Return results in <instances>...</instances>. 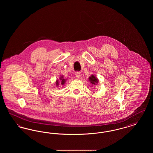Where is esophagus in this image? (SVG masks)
Listing matches in <instances>:
<instances>
[{
    "label": "esophagus",
    "mask_w": 153,
    "mask_h": 153,
    "mask_svg": "<svg viewBox=\"0 0 153 153\" xmlns=\"http://www.w3.org/2000/svg\"><path fill=\"white\" fill-rule=\"evenodd\" d=\"M75 75H76V78H77V79H79V78H80V73L79 72H76Z\"/></svg>",
    "instance_id": "34e87169"
}]
</instances>
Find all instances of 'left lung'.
<instances>
[{
	"mask_svg": "<svg viewBox=\"0 0 153 153\" xmlns=\"http://www.w3.org/2000/svg\"><path fill=\"white\" fill-rule=\"evenodd\" d=\"M89 80L90 81L91 83H92L94 85H97V84L98 83V81H99L97 78L94 75L91 76V77H89Z\"/></svg>",
	"mask_w": 153,
	"mask_h": 153,
	"instance_id": "8db88e82",
	"label": "left lung"
}]
</instances>
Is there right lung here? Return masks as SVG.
Here are the masks:
<instances>
[{"mask_svg": "<svg viewBox=\"0 0 153 153\" xmlns=\"http://www.w3.org/2000/svg\"><path fill=\"white\" fill-rule=\"evenodd\" d=\"M60 80H61V84H62V85H63V84L65 83V79H63V77H62V76L60 77ZM56 83L57 85H58V83H59V82H58V80H57V81H56Z\"/></svg>", "mask_w": 153, "mask_h": 153, "instance_id": "obj_1", "label": "right lung"}]
</instances>
